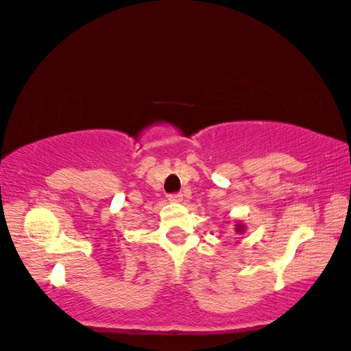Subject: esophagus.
I'll return each mask as SVG.
<instances>
[{"instance_id": "34e87169", "label": "esophagus", "mask_w": 351, "mask_h": 351, "mask_svg": "<svg viewBox=\"0 0 351 351\" xmlns=\"http://www.w3.org/2000/svg\"><path fill=\"white\" fill-rule=\"evenodd\" d=\"M169 200H170V202H173V204H178V202H181V200H182V195H181V193H171V195H169Z\"/></svg>"}]
</instances>
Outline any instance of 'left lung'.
Returning a JSON list of instances; mask_svg holds the SVG:
<instances>
[{
  "instance_id": "1",
  "label": "left lung",
  "mask_w": 351,
  "mask_h": 351,
  "mask_svg": "<svg viewBox=\"0 0 351 351\" xmlns=\"http://www.w3.org/2000/svg\"><path fill=\"white\" fill-rule=\"evenodd\" d=\"M243 229H244V228H243V225H237V228H235V230H237L238 234H241V232H243Z\"/></svg>"
}]
</instances>
